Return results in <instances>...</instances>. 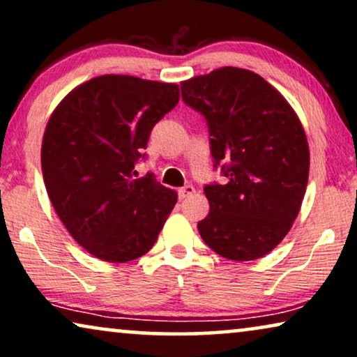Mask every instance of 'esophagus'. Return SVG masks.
Segmentation results:
<instances>
[{"label": "esophagus", "mask_w": 357, "mask_h": 357, "mask_svg": "<svg viewBox=\"0 0 357 357\" xmlns=\"http://www.w3.org/2000/svg\"><path fill=\"white\" fill-rule=\"evenodd\" d=\"M195 193V187L193 185H185V187H182L178 190V198L180 199H185L187 197H190V195Z\"/></svg>", "instance_id": "esophagus-1"}]
</instances>
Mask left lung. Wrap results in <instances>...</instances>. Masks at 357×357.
I'll return each instance as SVG.
<instances>
[{"mask_svg":"<svg viewBox=\"0 0 357 357\" xmlns=\"http://www.w3.org/2000/svg\"><path fill=\"white\" fill-rule=\"evenodd\" d=\"M182 100L204 116L214 169L204 243L224 258L257 260L280 243L299 214L309 180V144L284 97L257 73L219 68L180 84Z\"/></svg>","mask_w":357,"mask_h":357,"instance_id":"8db88e82","label":"left lung"}]
</instances>
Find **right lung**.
I'll use <instances>...</instances> for the list:
<instances>
[{"mask_svg":"<svg viewBox=\"0 0 357 357\" xmlns=\"http://www.w3.org/2000/svg\"><path fill=\"white\" fill-rule=\"evenodd\" d=\"M178 86L105 75L73 89L48 120L42 174L58 218L73 238L104 261L148 253L177 193L138 178L154 125L177 105Z\"/></svg>","mask_w":357,"mask_h":357,"instance_id":"1","label":"right lung"}]
</instances>
